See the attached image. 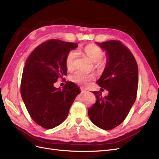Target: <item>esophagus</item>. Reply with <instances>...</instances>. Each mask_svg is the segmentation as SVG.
Returning <instances> with one entry per match:
<instances>
[{
  "label": "esophagus",
  "instance_id": "esophagus-1",
  "mask_svg": "<svg viewBox=\"0 0 159 159\" xmlns=\"http://www.w3.org/2000/svg\"><path fill=\"white\" fill-rule=\"evenodd\" d=\"M80 89H81V93H87V91L85 90L84 89L81 88Z\"/></svg>",
  "mask_w": 159,
  "mask_h": 159
}]
</instances>
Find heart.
I'll return each mask as SVG.
<instances>
[{
  "label": "heart",
  "mask_w": 159,
  "mask_h": 159,
  "mask_svg": "<svg viewBox=\"0 0 159 159\" xmlns=\"http://www.w3.org/2000/svg\"><path fill=\"white\" fill-rule=\"evenodd\" d=\"M84 52L85 55L89 58L95 63V68L98 70H102L105 67V62L102 61L104 56L103 51L99 47L93 45L89 44L84 48ZM78 53L76 50H71L66 58V65L68 70H73L76 64L78 59ZM94 79L93 74H87L81 71H76L70 75V80L74 83L81 85H86L91 80Z\"/></svg>",
  "instance_id": "1"
}]
</instances>
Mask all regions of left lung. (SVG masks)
Returning <instances> with one entry per match:
<instances>
[{
  "instance_id": "left-lung-1",
  "label": "left lung",
  "mask_w": 159,
  "mask_h": 159,
  "mask_svg": "<svg viewBox=\"0 0 159 159\" xmlns=\"http://www.w3.org/2000/svg\"><path fill=\"white\" fill-rule=\"evenodd\" d=\"M96 43L106 50L107 56L106 66L97 84L109 94L103 98L99 91H93L97 101L88 109V115L96 126L111 130L123 122L135 102L138 66L131 51L120 41Z\"/></svg>"
}]
</instances>
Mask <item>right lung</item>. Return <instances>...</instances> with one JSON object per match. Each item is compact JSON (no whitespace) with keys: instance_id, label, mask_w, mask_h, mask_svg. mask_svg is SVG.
<instances>
[{"instance_id":"right-lung-1","label":"right lung","mask_w":159,"mask_h":159,"mask_svg":"<svg viewBox=\"0 0 159 159\" xmlns=\"http://www.w3.org/2000/svg\"><path fill=\"white\" fill-rule=\"evenodd\" d=\"M78 44L60 40L42 43L28 57L21 80L20 93L31 118L44 129L58 126L67 117L79 88L67 81L63 89L54 86L67 75L66 58Z\"/></svg>"}]
</instances>
